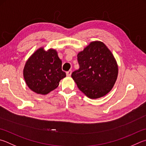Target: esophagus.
<instances>
[{
    "label": "esophagus",
    "mask_w": 146,
    "mask_h": 146,
    "mask_svg": "<svg viewBox=\"0 0 146 146\" xmlns=\"http://www.w3.org/2000/svg\"><path fill=\"white\" fill-rule=\"evenodd\" d=\"M71 73H72V71L69 70L68 71H67V72H66V75H67L68 76H71Z\"/></svg>",
    "instance_id": "1"
}]
</instances>
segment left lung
<instances>
[{
    "instance_id": "obj_1",
    "label": "left lung",
    "mask_w": 146,
    "mask_h": 146,
    "mask_svg": "<svg viewBox=\"0 0 146 146\" xmlns=\"http://www.w3.org/2000/svg\"><path fill=\"white\" fill-rule=\"evenodd\" d=\"M80 68L71 77L87 97L96 99L108 93L117 80L118 67L112 52L101 41H93L77 55Z\"/></svg>"
}]
</instances>
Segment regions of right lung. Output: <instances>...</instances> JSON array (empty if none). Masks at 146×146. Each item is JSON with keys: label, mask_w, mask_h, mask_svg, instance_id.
<instances>
[{"label": "right lung", "mask_w": 146, "mask_h": 146, "mask_svg": "<svg viewBox=\"0 0 146 146\" xmlns=\"http://www.w3.org/2000/svg\"><path fill=\"white\" fill-rule=\"evenodd\" d=\"M26 84L37 94H46L57 88L66 76L62 70V61L54 49L44 51L39 48L26 62L23 69Z\"/></svg>", "instance_id": "obj_1"}]
</instances>
